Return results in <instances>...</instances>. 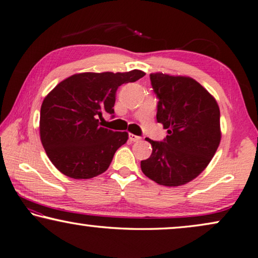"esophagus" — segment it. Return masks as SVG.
<instances>
[{
	"label": "esophagus",
	"mask_w": 258,
	"mask_h": 258,
	"mask_svg": "<svg viewBox=\"0 0 258 258\" xmlns=\"http://www.w3.org/2000/svg\"><path fill=\"white\" fill-rule=\"evenodd\" d=\"M129 139H130V142H133V143H135V142H139L141 141V137H138V136H136V135H133V134H130L129 135Z\"/></svg>",
	"instance_id": "1"
}]
</instances>
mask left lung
<instances>
[{"label":"left lung","instance_id":"obj_1","mask_svg":"<svg viewBox=\"0 0 258 258\" xmlns=\"http://www.w3.org/2000/svg\"><path fill=\"white\" fill-rule=\"evenodd\" d=\"M159 98L157 122L168 129L163 142L146 138L152 155L141 162L143 173L166 187L182 186L198 177L213 159L221 142L220 108L215 98L184 76L151 74Z\"/></svg>","mask_w":258,"mask_h":258}]
</instances>
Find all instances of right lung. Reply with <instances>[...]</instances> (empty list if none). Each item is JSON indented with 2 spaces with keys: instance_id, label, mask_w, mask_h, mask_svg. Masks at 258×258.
Segmentation results:
<instances>
[{
  "instance_id": "add662e5",
  "label": "right lung",
  "mask_w": 258,
  "mask_h": 258,
  "mask_svg": "<svg viewBox=\"0 0 258 258\" xmlns=\"http://www.w3.org/2000/svg\"><path fill=\"white\" fill-rule=\"evenodd\" d=\"M145 72H83L57 84L40 107V142L53 165L67 177L90 179L108 169L128 133L99 125L104 112L114 113L119 86L143 78Z\"/></svg>"
}]
</instances>
